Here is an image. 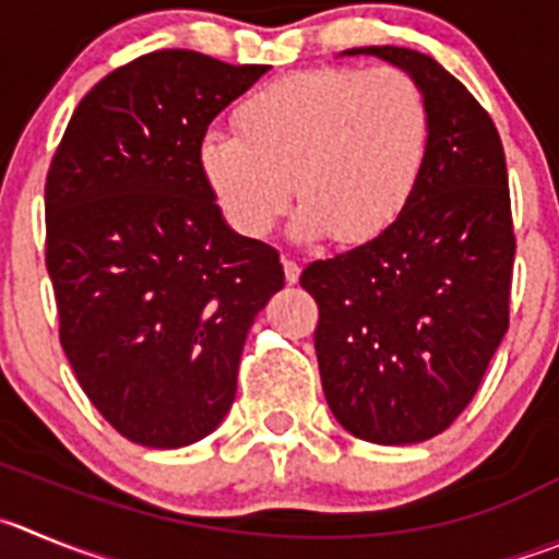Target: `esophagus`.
Returning <instances> with one entry per match:
<instances>
[{"instance_id":"obj_1","label":"esophagus","mask_w":559,"mask_h":559,"mask_svg":"<svg viewBox=\"0 0 559 559\" xmlns=\"http://www.w3.org/2000/svg\"><path fill=\"white\" fill-rule=\"evenodd\" d=\"M284 275L289 284H297V278H300V264L295 259H284Z\"/></svg>"}]
</instances>
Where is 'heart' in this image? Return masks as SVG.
<instances>
[{
	"mask_svg": "<svg viewBox=\"0 0 559 559\" xmlns=\"http://www.w3.org/2000/svg\"><path fill=\"white\" fill-rule=\"evenodd\" d=\"M237 132L212 129L198 165L237 234L273 231L292 192L300 237L342 245L378 237L403 212L430 148V102L394 66L311 68L250 93Z\"/></svg>",
	"mask_w": 559,
	"mask_h": 559,
	"instance_id": "heart-1",
	"label": "heart"
}]
</instances>
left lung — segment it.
Wrapping results in <instances>:
<instances>
[{"mask_svg":"<svg viewBox=\"0 0 559 559\" xmlns=\"http://www.w3.org/2000/svg\"><path fill=\"white\" fill-rule=\"evenodd\" d=\"M405 68L430 102L425 170L397 221L311 262L322 389L344 430L372 444L444 432L477 394L510 325L515 234L491 115L432 57L361 46Z\"/></svg>","mask_w":559,"mask_h":559,"instance_id":"left-lung-1","label":"left lung"}]
</instances>
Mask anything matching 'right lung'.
I'll return each instance as SVG.
<instances>
[{
  "label": "right lung",
  "instance_id": "obj_1",
  "mask_svg": "<svg viewBox=\"0 0 559 559\" xmlns=\"http://www.w3.org/2000/svg\"><path fill=\"white\" fill-rule=\"evenodd\" d=\"M267 66L187 49L134 57L74 109L46 174L60 344L98 414L176 450L228 414L278 250L234 234L198 165L209 123Z\"/></svg>",
  "mask_w": 559,
  "mask_h": 559
}]
</instances>
